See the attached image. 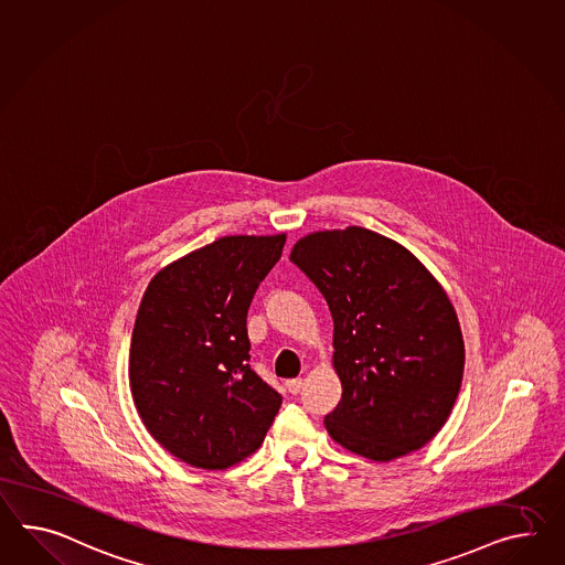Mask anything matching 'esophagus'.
<instances>
[{
    "mask_svg": "<svg viewBox=\"0 0 565 565\" xmlns=\"http://www.w3.org/2000/svg\"><path fill=\"white\" fill-rule=\"evenodd\" d=\"M287 390H289L290 395L301 393V390H303V379H290V381H287Z\"/></svg>",
    "mask_w": 565,
    "mask_h": 565,
    "instance_id": "1",
    "label": "esophagus"
}]
</instances>
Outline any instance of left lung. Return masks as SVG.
I'll list each match as a JSON object with an SVG mask.
<instances>
[{
	"label": "left lung",
	"instance_id": "obj_1",
	"mask_svg": "<svg viewBox=\"0 0 565 565\" xmlns=\"http://www.w3.org/2000/svg\"><path fill=\"white\" fill-rule=\"evenodd\" d=\"M290 262L332 313L342 399L323 419L330 436L371 461L422 449L463 379V335L445 289L412 252L364 227L309 233Z\"/></svg>",
	"mask_w": 565,
	"mask_h": 565
}]
</instances>
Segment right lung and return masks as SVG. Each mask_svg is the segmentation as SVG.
Here are the masks:
<instances>
[{
    "label": "right lung",
    "instance_id": "right-lung-1",
    "mask_svg": "<svg viewBox=\"0 0 565 565\" xmlns=\"http://www.w3.org/2000/svg\"><path fill=\"white\" fill-rule=\"evenodd\" d=\"M287 235H227L151 278L130 338L132 399L180 461L227 469L258 449L282 397L249 366L247 309Z\"/></svg>",
    "mask_w": 565,
    "mask_h": 565
}]
</instances>
